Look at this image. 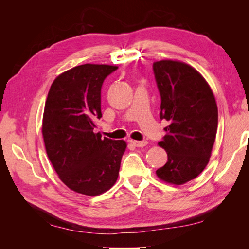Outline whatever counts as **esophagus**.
Returning a JSON list of instances; mask_svg holds the SVG:
<instances>
[{
  "mask_svg": "<svg viewBox=\"0 0 249 249\" xmlns=\"http://www.w3.org/2000/svg\"><path fill=\"white\" fill-rule=\"evenodd\" d=\"M131 143L136 147H143L147 144V141L142 140V141H137V140H131Z\"/></svg>",
  "mask_w": 249,
  "mask_h": 249,
  "instance_id": "obj_1",
  "label": "esophagus"
}]
</instances>
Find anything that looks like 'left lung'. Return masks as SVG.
<instances>
[{"mask_svg":"<svg viewBox=\"0 0 249 249\" xmlns=\"http://www.w3.org/2000/svg\"><path fill=\"white\" fill-rule=\"evenodd\" d=\"M153 70L161 96L160 118L168 122L159 142L168 159L156 173L164 182L183 185L209 163L218 125L216 101L206 80L190 65L161 60Z\"/></svg>","mask_w":249,"mask_h":249,"instance_id":"left-lung-1","label":"left lung"}]
</instances>
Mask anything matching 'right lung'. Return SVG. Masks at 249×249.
<instances>
[{"instance_id": "right-lung-1", "label": "right lung", "mask_w": 249, "mask_h": 249, "mask_svg": "<svg viewBox=\"0 0 249 249\" xmlns=\"http://www.w3.org/2000/svg\"><path fill=\"white\" fill-rule=\"evenodd\" d=\"M117 66L83 64L58 76L44 106L42 136L47 154L60 179L70 189L95 196L118 178L126 148L124 140L94 133L102 117L101 89Z\"/></svg>"}]
</instances>
